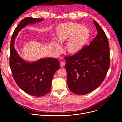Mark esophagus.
<instances>
[{
	"label": "esophagus",
	"mask_w": 122,
	"mask_h": 122,
	"mask_svg": "<svg viewBox=\"0 0 122 122\" xmlns=\"http://www.w3.org/2000/svg\"><path fill=\"white\" fill-rule=\"evenodd\" d=\"M60 66H61V67H63V66H65V63L64 62L61 61V62H60Z\"/></svg>",
	"instance_id": "esophagus-1"
}]
</instances>
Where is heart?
Wrapping results in <instances>:
<instances>
[{"instance_id": "heart-1", "label": "heart", "mask_w": 122, "mask_h": 122, "mask_svg": "<svg viewBox=\"0 0 122 122\" xmlns=\"http://www.w3.org/2000/svg\"><path fill=\"white\" fill-rule=\"evenodd\" d=\"M89 36L88 29L77 23H64L57 28V40L59 43H64L70 39L66 43V49L70 53L80 51L88 41ZM55 47L58 51L61 50L58 43H55Z\"/></svg>"}]
</instances>
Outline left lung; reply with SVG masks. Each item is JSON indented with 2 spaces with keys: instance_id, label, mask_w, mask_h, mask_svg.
I'll use <instances>...</instances> for the list:
<instances>
[{
  "instance_id": "8db88e82",
  "label": "left lung",
  "mask_w": 122,
  "mask_h": 122,
  "mask_svg": "<svg viewBox=\"0 0 122 122\" xmlns=\"http://www.w3.org/2000/svg\"><path fill=\"white\" fill-rule=\"evenodd\" d=\"M93 22L97 31L96 38L77 54L65 57L68 87L79 95L88 94L99 86L110 64L108 39L99 25Z\"/></svg>"
}]
</instances>
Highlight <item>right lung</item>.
<instances>
[{
	"label": "right lung",
	"instance_id": "obj_1",
	"mask_svg": "<svg viewBox=\"0 0 122 122\" xmlns=\"http://www.w3.org/2000/svg\"><path fill=\"white\" fill-rule=\"evenodd\" d=\"M43 20L32 17L23 19L14 30L10 42V66L13 77L22 90L35 97H42L50 92L52 79L59 68L60 62L58 59L52 57L27 62L19 56L14 44L18 32L24 27Z\"/></svg>",
	"mask_w": 122,
	"mask_h": 122
}]
</instances>
